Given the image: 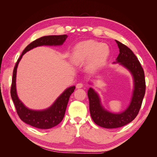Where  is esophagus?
Segmentation results:
<instances>
[{
	"instance_id": "obj_1",
	"label": "esophagus",
	"mask_w": 157,
	"mask_h": 157,
	"mask_svg": "<svg viewBox=\"0 0 157 157\" xmlns=\"http://www.w3.org/2000/svg\"><path fill=\"white\" fill-rule=\"evenodd\" d=\"M83 87V84L82 83H78L77 85H76V88L79 89V88H81Z\"/></svg>"
}]
</instances>
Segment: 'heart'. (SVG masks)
Listing matches in <instances>:
<instances>
[{
    "label": "heart",
    "mask_w": 157,
    "mask_h": 157,
    "mask_svg": "<svg viewBox=\"0 0 157 157\" xmlns=\"http://www.w3.org/2000/svg\"><path fill=\"white\" fill-rule=\"evenodd\" d=\"M109 55L110 48L107 44L97 40H87L75 46L71 59L73 63L77 65L88 61V69L94 71L105 63Z\"/></svg>",
    "instance_id": "heart-1"
}]
</instances>
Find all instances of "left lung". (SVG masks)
<instances>
[{"label":"left lung","instance_id":"obj_1","mask_svg":"<svg viewBox=\"0 0 157 157\" xmlns=\"http://www.w3.org/2000/svg\"><path fill=\"white\" fill-rule=\"evenodd\" d=\"M115 41L120 53L113 63H119L130 71L134 78V86L129 106L120 113H113L104 109L98 93L93 88H89L88 96L91 117L97 125L105 128L122 127L134 120L140 111L146 88L144 71L137 57L126 45L117 40Z\"/></svg>","mask_w":157,"mask_h":157}]
</instances>
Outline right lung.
I'll return each instance as SVG.
<instances>
[{"label":"right lung","mask_w":157,"mask_h":157,"mask_svg":"<svg viewBox=\"0 0 157 157\" xmlns=\"http://www.w3.org/2000/svg\"><path fill=\"white\" fill-rule=\"evenodd\" d=\"M67 38V35H50L40 37L33 41L23 51L14 67L10 90L11 97L20 119L26 124L33 127L40 128V129H49L59 124L64 117L69 97L71 94L74 92L75 86H71L66 89L52 104V105L48 109L42 111H35L28 109L20 100L17 95L16 80L18 63L23 54L31 49L40 46L62 45Z\"/></svg>","instance_id":"obj_1"}]
</instances>
